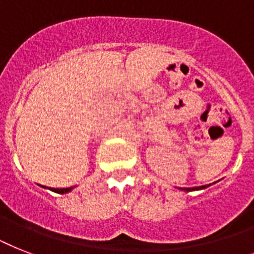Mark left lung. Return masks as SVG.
<instances>
[{"label":"left lung","instance_id":"8db88e82","mask_svg":"<svg viewBox=\"0 0 254 254\" xmlns=\"http://www.w3.org/2000/svg\"><path fill=\"white\" fill-rule=\"evenodd\" d=\"M208 187V185L207 186H200V187H181L179 190H182V191H186V192H189V191H196V190H204Z\"/></svg>","mask_w":254,"mask_h":254}]
</instances>
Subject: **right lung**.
I'll use <instances>...</instances> for the list:
<instances>
[{
	"label": "right lung",
	"mask_w": 254,
	"mask_h": 254,
	"mask_svg": "<svg viewBox=\"0 0 254 254\" xmlns=\"http://www.w3.org/2000/svg\"><path fill=\"white\" fill-rule=\"evenodd\" d=\"M73 187H67V189H50L51 191H54V192H58V193H67L69 192L71 190H72Z\"/></svg>",
	"instance_id": "1"
}]
</instances>
